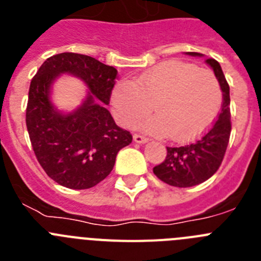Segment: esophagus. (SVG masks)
<instances>
[{"label": "esophagus", "mask_w": 261, "mask_h": 261, "mask_svg": "<svg viewBox=\"0 0 261 261\" xmlns=\"http://www.w3.org/2000/svg\"><path fill=\"white\" fill-rule=\"evenodd\" d=\"M133 140H135V142H137V144H145V142L149 141V138L145 137V136L142 135H137V133L133 136Z\"/></svg>", "instance_id": "34e87169"}]
</instances>
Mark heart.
<instances>
[{
	"label": "heart",
	"mask_w": 261,
	"mask_h": 261,
	"mask_svg": "<svg viewBox=\"0 0 261 261\" xmlns=\"http://www.w3.org/2000/svg\"><path fill=\"white\" fill-rule=\"evenodd\" d=\"M156 115L146 128L171 135L175 141H191L204 135L220 112L222 91L216 75L188 62L170 60L138 75L120 81L112 93L117 121L132 128L151 110Z\"/></svg>",
	"instance_id": "obj_1"
}]
</instances>
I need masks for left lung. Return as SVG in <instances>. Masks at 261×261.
Wrapping results in <instances>:
<instances>
[{
    "instance_id": "obj_1",
    "label": "left lung",
    "mask_w": 261,
    "mask_h": 261,
    "mask_svg": "<svg viewBox=\"0 0 261 261\" xmlns=\"http://www.w3.org/2000/svg\"><path fill=\"white\" fill-rule=\"evenodd\" d=\"M190 56H202L201 53L187 52ZM222 90V107L211 128L195 142L184 146L167 147V155L153 172L163 183L179 188L193 187L209 177L220 168L229 145L231 120H230V87L218 61L206 59Z\"/></svg>"
}]
</instances>
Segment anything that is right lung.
<instances>
[{
	"label": "right lung",
	"mask_w": 261,
	"mask_h": 261,
	"mask_svg": "<svg viewBox=\"0 0 261 261\" xmlns=\"http://www.w3.org/2000/svg\"><path fill=\"white\" fill-rule=\"evenodd\" d=\"M81 77L90 90L83 106L61 114L51 105L50 86L60 74ZM117 70L94 57L65 52L50 56L31 80L26 125L38 162L45 174L71 190H87L106 179L130 132L116 125L110 111Z\"/></svg>",
	"instance_id": "right-lung-1"
}]
</instances>
